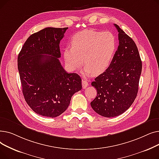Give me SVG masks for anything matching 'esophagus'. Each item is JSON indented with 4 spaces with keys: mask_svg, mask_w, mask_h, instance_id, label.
Instances as JSON below:
<instances>
[{
    "mask_svg": "<svg viewBox=\"0 0 159 159\" xmlns=\"http://www.w3.org/2000/svg\"><path fill=\"white\" fill-rule=\"evenodd\" d=\"M82 88L85 89L88 86V83L87 81L84 80H82Z\"/></svg>",
    "mask_w": 159,
    "mask_h": 159,
    "instance_id": "34e87169",
    "label": "esophagus"
}]
</instances>
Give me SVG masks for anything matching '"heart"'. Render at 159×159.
Here are the masks:
<instances>
[{
    "mask_svg": "<svg viewBox=\"0 0 159 159\" xmlns=\"http://www.w3.org/2000/svg\"><path fill=\"white\" fill-rule=\"evenodd\" d=\"M71 46L64 50V58L68 68L72 71L77 70L84 62L85 74L98 75L111 65L117 41L110 31L85 30L71 38Z\"/></svg>",
    "mask_w": 159,
    "mask_h": 159,
    "instance_id": "heart-1",
    "label": "heart"
}]
</instances>
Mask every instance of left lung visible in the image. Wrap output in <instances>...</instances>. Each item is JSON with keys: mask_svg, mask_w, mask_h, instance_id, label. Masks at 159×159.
I'll use <instances>...</instances> for the list:
<instances>
[{"mask_svg": "<svg viewBox=\"0 0 159 159\" xmlns=\"http://www.w3.org/2000/svg\"><path fill=\"white\" fill-rule=\"evenodd\" d=\"M119 32V45L106 71L91 82L97 95L91 106L100 115L114 117L126 111L137 95L142 61L133 39L114 24Z\"/></svg>", "mask_w": 159, "mask_h": 159, "instance_id": "left-lung-1", "label": "left lung"}]
</instances>
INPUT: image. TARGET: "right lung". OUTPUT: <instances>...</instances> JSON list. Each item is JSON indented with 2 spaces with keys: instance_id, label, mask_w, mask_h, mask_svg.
Wrapping results in <instances>:
<instances>
[{
  "instance_id": "1",
  "label": "right lung",
  "mask_w": 159,
  "mask_h": 159,
  "mask_svg": "<svg viewBox=\"0 0 159 159\" xmlns=\"http://www.w3.org/2000/svg\"><path fill=\"white\" fill-rule=\"evenodd\" d=\"M68 28H46L30 35L18 56V70L25 101L36 113L56 117L82 89L75 73H67L58 58L59 44Z\"/></svg>"
}]
</instances>
